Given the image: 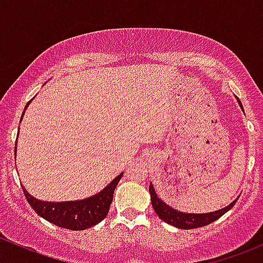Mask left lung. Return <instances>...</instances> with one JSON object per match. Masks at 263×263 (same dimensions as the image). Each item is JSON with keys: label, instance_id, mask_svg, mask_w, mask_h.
Segmentation results:
<instances>
[{"label": "left lung", "instance_id": "left-lung-1", "mask_svg": "<svg viewBox=\"0 0 263 263\" xmlns=\"http://www.w3.org/2000/svg\"><path fill=\"white\" fill-rule=\"evenodd\" d=\"M238 103H239L240 108L243 109V105L240 103V100L238 99ZM245 112V110H243ZM148 192H150L151 196V203H153V208L155 210V213L158 214V216L160 217L163 221L168 222V224L173 225V227L178 228V229H195V228H201L206 227V225L211 224L215 220H217L219 217H221L222 215L230 210L233 206L235 205L237 200L233 201L229 206H225L224 209H220L217 211H213V213H206V214H185L182 213V211L174 210L173 208L166 205L164 201H161L160 198L156 195L155 190H154V185L150 183V187H148Z\"/></svg>", "mask_w": 263, "mask_h": 263}]
</instances>
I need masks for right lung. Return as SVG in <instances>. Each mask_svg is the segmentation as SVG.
Segmentation results:
<instances>
[{"label": "right lung", "instance_id": "obj_1", "mask_svg": "<svg viewBox=\"0 0 263 263\" xmlns=\"http://www.w3.org/2000/svg\"><path fill=\"white\" fill-rule=\"evenodd\" d=\"M30 102H28L25 109ZM24 113L25 112H23V116ZM15 156H16V146H15ZM122 176L123 173L116 177L104 190L98 192L97 195L81 201L48 202V201H41L34 198L33 196L29 195V192L24 187L23 191L29 205L34 209V211L39 216L46 219L47 221L52 222L57 227L65 228V229L85 230L97 225L107 216L110 203L113 201V193H115L117 184Z\"/></svg>", "mask_w": 263, "mask_h": 263}]
</instances>
